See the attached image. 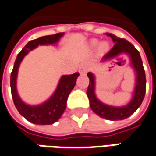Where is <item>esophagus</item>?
Returning a JSON list of instances; mask_svg holds the SVG:
<instances>
[{
    "label": "esophagus",
    "mask_w": 156,
    "mask_h": 156,
    "mask_svg": "<svg viewBox=\"0 0 156 156\" xmlns=\"http://www.w3.org/2000/svg\"><path fill=\"white\" fill-rule=\"evenodd\" d=\"M88 70H89V65L87 63H83L80 66V67H79V72H80V73H85Z\"/></svg>",
    "instance_id": "esophagus-1"
}]
</instances>
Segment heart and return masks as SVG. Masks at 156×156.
I'll list each match as a JSON object with an SVG mask.
<instances>
[{
  "instance_id": "1",
  "label": "heart",
  "mask_w": 156,
  "mask_h": 156,
  "mask_svg": "<svg viewBox=\"0 0 156 156\" xmlns=\"http://www.w3.org/2000/svg\"><path fill=\"white\" fill-rule=\"evenodd\" d=\"M93 43L96 44V43H97V41H93ZM106 50H107V44H106V43H101V44H100V46H99V50H100L101 52H104V51H106Z\"/></svg>"
}]
</instances>
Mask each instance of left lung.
<instances>
[{
    "label": "left lung",
    "instance_id": "8db88e82",
    "mask_svg": "<svg viewBox=\"0 0 156 156\" xmlns=\"http://www.w3.org/2000/svg\"><path fill=\"white\" fill-rule=\"evenodd\" d=\"M110 36L115 45L104 56V59L114 58L121 53H127L130 56L131 64L137 73V82H136V89L134 91V96L130 103L127 106L122 107H115V106H106L101 103L95 96L94 93V76L91 73H88L87 75L90 78V83L87 89V95L90 100V106L92 111L98 115L111 120V121H118L123 120L130 116L141 105L144 97L146 94V74L143 67V63L140 57L139 50H137L129 41L123 38H119L114 34H106Z\"/></svg>",
    "mask_w": 156,
    "mask_h": 156
}]
</instances>
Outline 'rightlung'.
<instances>
[{
	"label": "right lung",
	"instance_id": "obj_1",
	"mask_svg": "<svg viewBox=\"0 0 156 156\" xmlns=\"http://www.w3.org/2000/svg\"><path fill=\"white\" fill-rule=\"evenodd\" d=\"M64 33H58L52 35H46L40 37L38 39L32 40L23 48L18 55L14 64V67L10 74V88L11 95L13 98L14 105L19 112V114L24 116L27 121L34 124L47 125L56 122L62 116L66 107L68 96L76 83V79L79 76V73H74L73 74L63 75L59 81L58 86L54 95L44 104L37 106H30L26 105L18 97L16 89V80L18 66L22 61L23 58L30 50L36 48L38 45L52 44L56 43L60 39Z\"/></svg>",
	"mask_w": 156,
	"mask_h": 156
}]
</instances>
